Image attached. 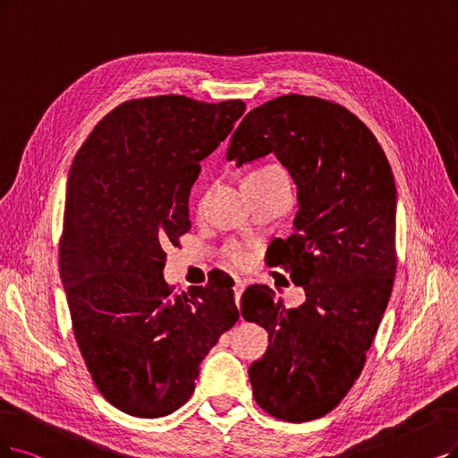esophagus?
Wrapping results in <instances>:
<instances>
[{
  "label": "esophagus",
  "mask_w": 458,
  "mask_h": 458,
  "mask_svg": "<svg viewBox=\"0 0 458 458\" xmlns=\"http://www.w3.org/2000/svg\"><path fill=\"white\" fill-rule=\"evenodd\" d=\"M244 289H246V284H244V282H241V280H234V287H233V291H234V301H236V306H239V302H241V297H242Z\"/></svg>",
  "instance_id": "esophagus-1"
}]
</instances>
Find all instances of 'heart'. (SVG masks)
I'll return each instance as SVG.
<instances>
[{
  "label": "heart",
  "instance_id": "heart-1",
  "mask_svg": "<svg viewBox=\"0 0 458 458\" xmlns=\"http://www.w3.org/2000/svg\"><path fill=\"white\" fill-rule=\"evenodd\" d=\"M229 259H231L233 265H244V263L248 261V255H246V251H242V250H233V251L229 253Z\"/></svg>",
  "mask_w": 458,
  "mask_h": 458
}]
</instances>
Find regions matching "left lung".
Returning a JSON list of instances; mask_svg holds the SVG:
<instances>
[{
  "instance_id": "left-lung-1",
  "label": "left lung",
  "mask_w": 458,
  "mask_h": 458,
  "mask_svg": "<svg viewBox=\"0 0 458 458\" xmlns=\"http://www.w3.org/2000/svg\"><path fill=\"white\" fill-rule=\"evenodd\" d=\"M274 154L297 186L293 234L274 265L306 293L287 310L251 285L241 314L268 333L248 374L255 402L289 423L331 411L360 376L396 270V188L377 139L347 108L308 96L255 106L231 137L236 167Z\"/></svg>"
}]
</instances>
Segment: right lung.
I'll return each mask as SVG.
<instances>
[{"mask_svg": "<svg viewBox=\"0 0 458 458\" xmlns=\"http://www.w3.org/2000/svg\"><path fill=\"white\" fill-rule=\"evenodd\" d=\"M244 111L239 99L123 103L71 165L60 276L86 367L123 413L156 419L184 406L200 362L239 319L227 276L174 295L163 248L191 229L199 163Z\"/></svg>", "mask_w": 458, "mask_h": 458, "instance_id": "add662e5", "label": "right lung"}]
</instances>
